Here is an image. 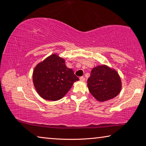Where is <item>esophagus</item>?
Instances as JSON below:
<instances>
[{
    "label": "esophagus",
    "mask_w": 146,
    "mask_h": 146,
    "mask_svg": "<svg viewBox=\"0 0 146 146\" xmlns=\"http://www.w3.org/2000/svg\"><path fill=\"white\" fill-rule=\"evenodd\" d=\"M80 80L81 82H84L86 80V78L85 77H84V76H81V77H80Z\"/></svg>",
    "instance_id": "1"
}]
</instances>
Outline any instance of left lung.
Here are the masks:
<instances>
[{"instance_id":"1","label":"left lung","mask_w":146,"mask_h":146,"mask_svg":"<svg viewBox=\"0 0 146 146\" xmlns=\"http://www.w3.org/2000/svg\"><path fill=\"white\" fill-rule=\"evenodd\" d=\"M88 88L96 100L105 102L113 99L120 93L122 81L115 69L102 64L92 69L88 79Z\"/></svg>"}]
</instances>
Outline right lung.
Here are the masks:
<instances>
[{
  "instance_id": "1",
  "label": "right lung",
  "mask_w": 146,
  "mask_h": 146,
  "mask_svg": "<svg viewBox=\"0 0 146 146\" xmlns=\"http://www.w3.org/2000/svg\"><path fill=\"white\" fill-rule=\"evenodd\" d=\"M79 78L65 64L64 58L53 53L36 64L33 82L36 92L44 100L56 101L66 95Z\"/></svg>"
}]
</instances>
